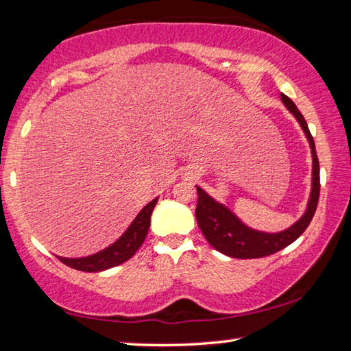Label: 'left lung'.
I'll return each instance as SVG.
<instances>
[{
	"label": "left lung",
	"mask_w": 351,
	"mask_h": 351,
	"mask_svg": "<svg viewBox=\"0 0 351 351\" xmlns=\"http://www.w3.org/2000/svg\"><path fill=\"white\" fill-rule=\"evenodd\" d=\"M282 102L285 106L293 112L300 127L310 142L311 153H313V189L310 203H308L305 215L299 221L291 226L289 229L283 230L278 234H265L258 230L249 229L247 226L243 224L228 207L217 203L212 199L203 189L197 186L198 190V204L195 215L201 229V232L206 237V240L210 245L224 255L234 258H260L266 255L276 254L280 249L287 247L291 243L295 241L299 237L305 232L308 224L311 223L316 212L319 193H320V176H319V159L316 154V145L314 139L308 130L305 117L297 110L295 104L288 96L282 94Z\"/></svg>",
	"instance_id": "1"
}]
</instances>
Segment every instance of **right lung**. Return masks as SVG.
Listing matches in <instances>:
<instances>
[{
	"instance_id": "right-lung-1",
	"label": "right lung",
	"mask_w": 351,
	"mask_h": 351,
	"mask_svg": "<svg viewBox=\"0 0 351 351\" xmlns=\"http://www.w3.org/2000/svg\"><path fill=\"white\" fill-rule=\"evenodd\" d=\"M158 203V198L150 201L144 209H142L138 217L134 218V221L130 224V228L125 230L121 239L116 243H112L104 251H100L90 257L83 258H63L58 257V260L64 263L69 268L83 271V272H99L110 269L112 266H117L123 263L133 257L136 251L141 247L142 243H144L148 228H150V217L154 209V206Z\"/></svg>"
}]
</instances>
